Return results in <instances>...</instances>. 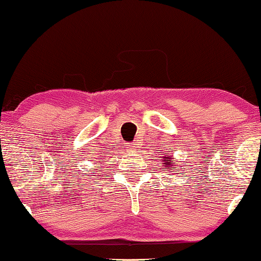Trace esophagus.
Returning a JSON list of instances; mask_svg holds the SVG:
<instances>
[{
	"label": "esophagus",
	"instance_id": "esophagus-1",
	"mask_svg": "<svg viewBox=\"0 0 261 261\" xmlns=\"http://www.w3.org/2000/svg\"><path fill=\"white\" fill-rule=\"evenodd\" d=\"M131 147H134V146H131Z\"/></svg>",
	"mask_w": 261,
	"mask_h": 261
}]
</instances>
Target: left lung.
<instances>
[{
  "label": "left lung",
  "mask_w": 261,
  "mask_h": 261,
  "mask_svg": "<svg viewBox=\"0 0 261 261\" xmlns=\"http://www.w3.org/2000/svg\"><path fill=\"white\" fill-rule=\"evenodd\" d=\"M164 164H165V166H166V168H169V166H170L171 164H172V162H166V163H164Z\"/></svg>",
  "instance_id": "obj_1"
}]
</instances>
